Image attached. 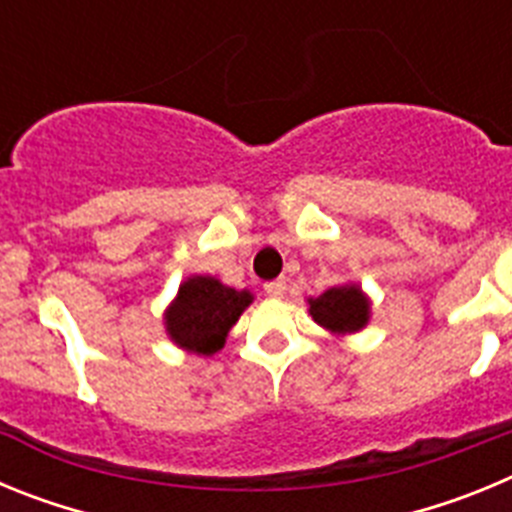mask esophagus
Here are the masks:
<instances>
[{
    "mask_svg": "<svg viewBox=\"0 0 512 512\" xmlns=\"http://www.w3.org/2000/svg\"><path fill=\"white\" fill-rule=\"evenodd\" d=\"M264 292L269 297H284V292H287V282H284V279H274V282H266Z\"/></svg>",
    "mask_w": 512,
    "mask_h": 512,
    "instance_id": "esophagus-1",
    "label": "esophagus"
}]
</instances>
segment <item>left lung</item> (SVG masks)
Returning a JSON list of instances; mask_svg holds the SVG:
<instances>
[{
	"label": "left lung",
	"instance_id": "obj_1",
	"mask_svg": "<svg viewBox=\"0 0 512 512\" xmlns=\"http://www.w3.org/2000/svg\"><path fill=\"white\" fill-rule=\"evenodd\" d=\"M312 320L320 328L330 330L333 336H351L369 325L372 318V300L356 282L338 284L325 289L323 295L307 297Z\"/></svg>",
	"mask_w": 512,
	"mask_h": 512
}]
</instances>
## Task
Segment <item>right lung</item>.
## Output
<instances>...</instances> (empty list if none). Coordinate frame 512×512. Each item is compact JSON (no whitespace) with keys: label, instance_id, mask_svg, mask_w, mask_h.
Instances as JSON below:
<instances>
[{"label":"right lung","instance_id":"obj_1","mask_svg":"<svg viewBox=\"0 0 512 512\" xmlns=\"http://www.w3.org/2000/svg\"><path fill=\"white\" fill-rule=\"evenodd\" d=\"M251 302L248 289L228 287L207 274H192L179 284V292L164 310L166 336L187 354L212 356L225 346L230 328Z\"/></svg>","mask_w":512,"mask_h":512}]
</instances>
